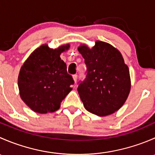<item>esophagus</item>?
Returning a JSON list of instances; mask_svg holds the SVG:
<instances>
[{
	"mask_svg": "<svg viewBox=\"0 0 155 155\" xmlns=\"http://www.w3.org/2000/svg\"><path fill=\"white\" fill-rule=\"evenodd\" d=\"M73 81H74V82L76 83V82H77V75H73Z\"/></svg>",
	"mask_w": 155,
	"mask_h": 155,
	"instance_id": "esophagus-1",
	"label": "esophagus"
}]
</instances>
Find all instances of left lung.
<instances>
[{
	"label": "left lung",
	"mask_w": 155,
	"mask_h": 155,
	"mask_svg": "<svg viewBox=\"0 0 155 155\" xmlns=\"http://www.w3.org/2000/svg\"><path fill=\"white\" fill-rule=\"evenodd\" d=\"M78 51L87 65L86 78L78 87L84 107L98 116L114 113L124 105L131 88L129 68L122 54L100 40L91 48L80 44Z\"/></svg>",
	"instance_id": "8db88e82"
}]
</instances>
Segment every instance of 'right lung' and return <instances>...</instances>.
Masks as SVG:
<instances>
[{
  "label": "right lung",
  "mask_w": 155,
  "mask_h": 155,
  "mask_svg": "<svg viewBox=\"0 0 155 155\" xmlns=\"http://www.w3.org/2000/svg\"><path fill=\"white\" fill-rule=\"evenodd\" d=\"M70 47L69 43L56 48L43 44L30 54L21 67L18 76L20 97L34 112H55L73 89L70 85L74 81L60 57Z\"/></svg>",
  "instance_id": "1"
}]
</instances>
